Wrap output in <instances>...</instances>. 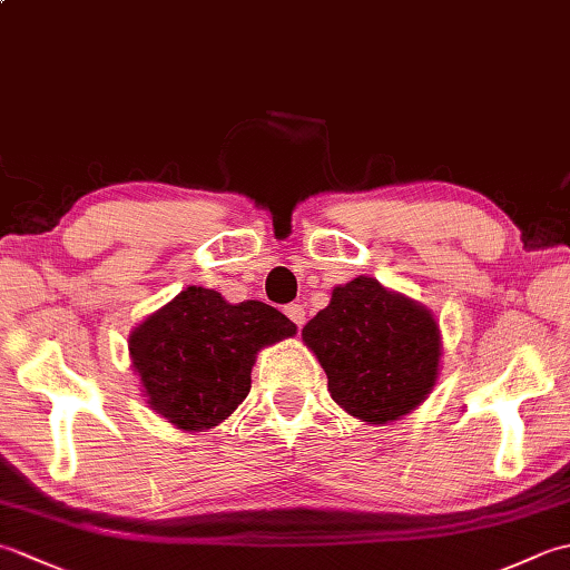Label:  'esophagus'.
<instances>
[{"instance_id":"esophagus-1","label":"esophagus","mask_w":570,"mask_h":570,"mask_svg":"<svg viewBox=\"0 0 570 570\" xmlns=\"http://www.w3.org/2000/svg\"><path fill=\"white\" fill-rule=\"evenodd\" d=\"M284 313H286L288 321H292L294 325H298V328H304V323H306V308L304 306H301V304H288L284 308Z\"/></svg>"}]
</instances>
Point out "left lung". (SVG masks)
Here are the masks:
<instances>
[{
	"label": "left lung",
	"instance_id": "8db88e82",
	"mask_svg": "<svg viewBox=\"0 0 570 570\" xmlns=\"http://www.w3.org/2000/svg\"><path fill=\"white\" fill-rule=\"evenodd\" d=\"M301 337L328 374L333 402L372 426L404 419L439 382V321L374 276L335 286L331 304L306 323Z\"/></svg>",
	"mask_w": 570,
	"mask_h": 570
}]
</instances>
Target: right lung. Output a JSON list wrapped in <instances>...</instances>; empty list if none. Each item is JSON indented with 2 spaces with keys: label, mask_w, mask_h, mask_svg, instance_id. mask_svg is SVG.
<instances>
[{
  "label": "right lung",
  "mask_w": 570,
  "mask_h": 570,
  "mask_svg": "<svg viewBox=\"0 0 570 570\" xmlns=\"http://www.w3.org/2000/svg\"><path fill=\"white\" fill-rule=\"evenodd\" d=\"M296 325L262 301L229 304L188 286L129 333V360L147 404L180 431H208L245 402L262 347Z\"/></svg>",
  "instance_id": "add662e5"
}]
</instances>
